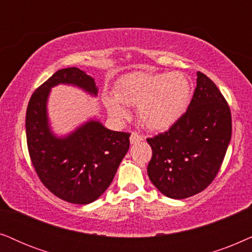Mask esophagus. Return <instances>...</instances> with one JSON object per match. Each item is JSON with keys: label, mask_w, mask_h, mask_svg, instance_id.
Instances as JSON below:
<instances>
[{"label": "esophagus", "mask_w": 252, "mask_h": 252, "mask_svg": "<svg viewBox=\"0 0 252 252\" xmlns=\"http://www.w3.org/2000/svg\"><path fill=\"white\" fill-rule=\"evenodd\" d=\"M140 140H143V137L138 135V133L132 132L131 136H130V143H131V144H136V143L140 142Z\"/></svg>", "instance_id": "1"}]
</instances>
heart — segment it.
I'll return each mask as SVG.
<instances>
[{
	"label": "heart",
	"instance_id": "1",
	"mask_svg": "<svg viewBox=\"0 0 252 252\" xmlns=\"http://www.w3.org/2000/svg\"><path fill=\"white\" fill-rule=\"evenodd\" d=\"M192 85L182 72H132L116 83L115 95L103 96L110 116L122 121L129 116L128 106H137L144 126L163 131L179 122L192 99Z\"/></svg>",
	"mask_w": 252,
	"mask_h": 252
}]
</instances>
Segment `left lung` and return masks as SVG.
Listing matches in <instances>:
<instances>
[{
    "mask_svg": "<svg viewBox=\"0 0 252 252\" xmlns=\"http://www.w3.org/2000/svg\"><path fill=\"white\" fill-rule=\"evenodd\" d=\"M230 138L229 106L216 84L198 71L186 114L168 131L147 138L152 147L151 182L173 199L199 193L217 176Z\"/></svg>",
    "mask_w": 252,
    "mask_h": 252,
    "instance_id": "8db88e82",
    "label": "left lung"
}]
</instances>
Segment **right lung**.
I'll return each instance as SVG.
<instances>
[{"instance_id": "1", "label": "right lung", "mask_w": 252, "mask_h": 252, "mask_svg": "<svg viewBox=\"0 0 252 252\" xmlns=\"http://www.w3.org/2000/svg\"><path fill=\"white\" fill-rule=\"evenodd\" d=\"M60 84L76 86L96 96L94 78L78 68L56 71L35 90L26 110V139L39 179L50 192L68 203H93L110 186L130 145V133L113 131L96 119L65 136H56L49 123L47 102Z\"/></svg>"}]
</instances>
